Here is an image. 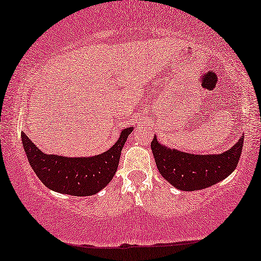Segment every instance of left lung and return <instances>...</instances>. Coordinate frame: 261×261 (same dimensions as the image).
<instances>
[{
    "mask_svg": "<svg viewBox=\"0 0 261 261\" xmlns=\"http://www.w3.org/2000/svg\"><path fill=\"white\" fill-rule=\"evenodd\" d=\"M244 134L222 154L196 155L160 143L154 135L151 151L160 174L172 187L182 191L206 189L231 175L242 155Z\"/></svg>",
    "mask_w": 261,
    "mask_h": 261,
    "instance_id": "left-lung-1",
    "label": "left lung"
}]
</instances>
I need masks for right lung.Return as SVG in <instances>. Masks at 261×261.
I'll return each instance as SVG.
<instances>
[{
    "label": "right lung",
    "mask_w": 261,
    "mask_h": 261,
    "mask_svg": "<svg viewBox=\"0 0 261 261\" xmlns=\"http://www.w3.org/2000/svg\"><path fill=\"white\" fill-rule=\"evenodd\" d=\"M133 129V127L125 128L110 149L90 158L44 154L23 132L21 138L28 161L44 186L59 194L91 196L112 181L118 170L123 144Z\"/></svg>",
    "instance_id": "1"
}]
</instances>
